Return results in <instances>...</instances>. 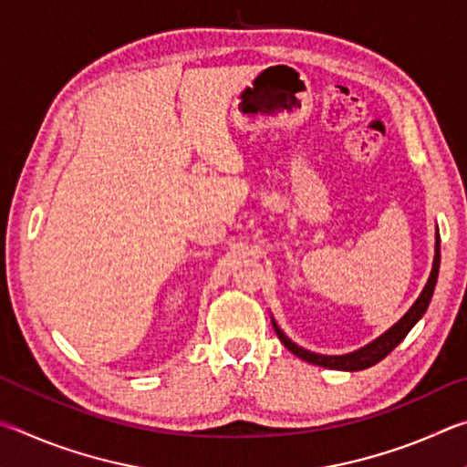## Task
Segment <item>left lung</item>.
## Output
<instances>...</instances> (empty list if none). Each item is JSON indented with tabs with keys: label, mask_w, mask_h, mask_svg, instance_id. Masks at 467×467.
<instances>
[{
	"label": "left lung",
	"mask_w": 467,
	"mask_h": 467,
	"mask_svg": "<svg viewBox=\"0 0 467 467\" xmlns=\"http://www.w3.org/2000/svg\"><path fill=\"white\" fill-rule=\"evenodd\" d=\"M439 264H441V239L437 234V244H434V262H432V272H431V278L426 282L424 290L420 292V296L416 298V303L412 305V309H410L404 317H401L398 323L391 329H387L381 337H377L375 342H370L368 346L360 348V350L352 352V354H344V357H323V354H315L305 350V348L296 346L295 342H290V339L282 334L280 327L274 323V329L275 334H278L280 342L288 348L292 354H296L298 358H303L306 362H311V365H317V367H326V368H337V370H362V368H368L377 365L379 360H383L387 354H389L395 346H398L401 339L408 336V331L412 329L418 319L422 317L429 309V303L432 298V292L434 286H437V278H439Z\"/></svg>",
	"instance_id": "left-lung-1"
}]
</instances>
